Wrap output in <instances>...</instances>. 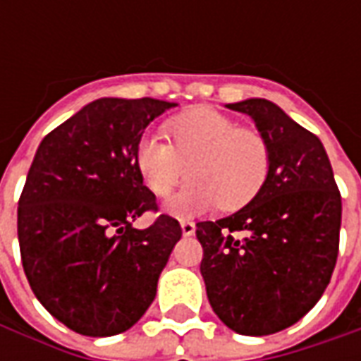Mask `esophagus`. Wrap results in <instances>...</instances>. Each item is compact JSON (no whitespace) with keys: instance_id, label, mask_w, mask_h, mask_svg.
<instances>
[{"instance_id":"1","label":"esophagus","mask_w":361,"mask_h":361,"mask_svg":"<svg viewBox=\"0 0 361 361\" xmlns=\"http://www.w3.org/2000/svg\"><path fill=\"white\" fill-rule=\"evenodd\" d=\"M181 232H183L185 238L193 235L195 234V224H193V222H189V220H183V222H181Z\"/></svg>"}]
</instances>
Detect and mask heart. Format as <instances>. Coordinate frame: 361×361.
<instances>
[{
  "label": "heart",
  "mask_w": 361,
  "mask_h": 361,
  "mask_svg": "<svg viewBox=\"0 0 361 361\" xmlns=\"http://www.w3.org/2000/svg\"><path fill=\"white\" fill-rule=\"evenodd\" d=\"M170 142L145 133L135 147V164L150 193L166 197L188 170L189 181L166 203L176 216H195L216 204L235 211L263 188L271 152L263 135L240 129L214 110L180 114L166 123Z\"/></svg>",
  "instance_id": "heart-1"
}]
</instances>
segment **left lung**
I'll use <instances>...</instances> for the list:
<instances>
[{
	"label": "left lung",
	"instance_id": "8db88e82",
	"mask_svg": "<svg viewBox=\"0 0 361 361\" xmlns=\"http://www.w3.org/2000/svg\"><path fill=\"white\" fill-rule=\"evenodd\" d=\"M226 108L255 121L271 168L243 209L197 224L201 274L212 311L228 329L265 336L298 323L325 292L338 255L342 201L315 135L265 98Z\"/></svg>",
	"mask_w": 361,
	"mask_h": 361
}]
</instances>
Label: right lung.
<instances>
[{
	"label": "right lung",
	"mask_w": 361,
	"mask_h": 361,
	"mask_svg": "<svg viewBox=\"0 0 361 361\" xmlns=\"http://www.w3.org/2000/svg\"><path fill=\"white\" fill-rule=\"evenodd\" d=\"M173 106L98 98L36 150L17 211L20 259L38 302L75 333H123L157 295L181 228L168 214L145 230L131 226L158 209L142 185L135 147L150 121Z\"/></svg>",
	"instance_id": "1"
}]
</instances>
